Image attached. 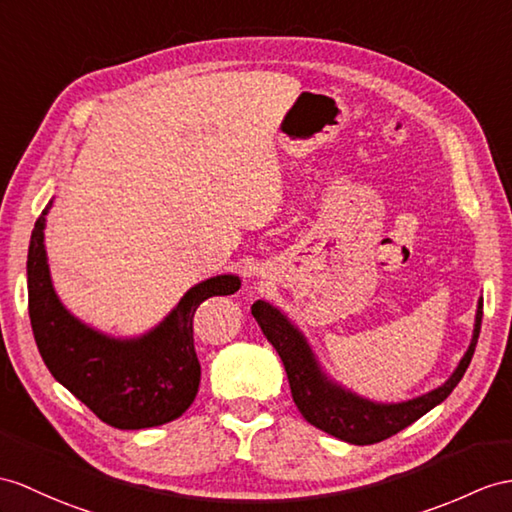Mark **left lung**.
<instances>
[{
    "label": "left lung",
    "mask_w": 512,
    "mask_h": 512,
    "mask_svg": "<svg viewBox=\"0 0 512 512\" xmlns=\"http://www.w3.org/2000/svg\"><path fill=\"white\" fill-rule=\"evenodd\" d=\"M252 315L258 321L260 330L267 336V341L280 354L282 365L286 369V378H289L293 402L299 408V413L304 415V419L313 423L315 428L328 432L345 443L371 445L408 428L410 423H415L436 404H441L456 389V384L465 376L471 363L473 352H476L482 326V297L478 299L476 323H473L469 350L460 358L452 376L439 389L397 404L365 400V397L332 382L317 363L306 336L276 306L258 299L252 306Z\"/></svg>",
    "instance_id": "8db88e82"
}]
</instances>
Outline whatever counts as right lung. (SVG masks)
I'll return each mask as SVG.
<instances>
[{
  "instance_id": "right-lung-1",
  "label": "right lung",
  "mask_w": 512,
  "mask_h": 512,
  "mask_svg": "<svg viewBox=\"0 0 512 512\" xmlns=\"http://www.w3.org/2000/svg\"><path fill=\"white\" fill-rule=\"evenodd\" d=\"M28 249V310L34 341L52 376L119 430L154 428L178 419L195 400L202 367L193 345V315L208 297L241 289L239 276L195 284L154 330L115 339L73 317L58 299L45 252V215Z\"/></svg>"
}]
</instances>
